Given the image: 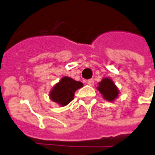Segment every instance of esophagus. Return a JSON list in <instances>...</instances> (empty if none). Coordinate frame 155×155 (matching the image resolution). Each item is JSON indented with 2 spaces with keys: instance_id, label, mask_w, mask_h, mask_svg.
<instances>
[{
  "instance_id": "obj_1",
  "label": "esophagus",
  "mask_w": 155,
  "mask_h": 155,
  "mask_svg": "<svg viewBox=\"0 0 155 155\" xmlns=\"http://www.w3.org/2000/svg\"><path fill=\"white\" fill-rule=\"evenodd\" d=\"M87 84H88L89 86H93L94 85V80L92 78L89 79L88 81H87Z\"/></svg>"
}]
</instances>
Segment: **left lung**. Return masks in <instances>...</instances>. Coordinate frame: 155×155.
<instances>
[{
	"instance_id": "left-lung-1",
	"label": "left lung",
	"mask_w": 155,
	"mask_h": 155,
	"mask_svg": "<svg viewBox=\"0 0 155 155\" xmlns=\"http://www.w3.org/2000/svg\"><path fill=\"white\" fill-rule=\"evenodd\" d=\"M98 90L100 91L104 98L107 101H113L118 96V89L113 81L109 78H104L99 83Z\"/></svg>"
}]
</instances>
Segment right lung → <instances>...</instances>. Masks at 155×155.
Here are the masks:
<instances>
[{
  "mask_svg": "<svg viewBox=\"0 0 155 155\" xmlns=\"http://www.w3.org/2000/svg\"><path fill=\"white\" fill-rule=\"evenodd\" d=\"M82 86L83 84L81 81H77L69 77H64L54 86L50 97L52 101L61 104V106H65L74 99L75 91Z\"/></svg>",
  "mask_w": 155,
  "mask_h": 155,
  "instance_id": "add662e5",
  "label": "right lung"
}]
</instances>
